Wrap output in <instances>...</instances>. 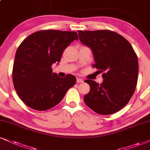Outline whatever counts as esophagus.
<instances>
[{"label": "esophagus", "instance_id": "1", "mask_svg": "<svg viewBox=\"0 0 150 150\" xmlns=\"http://www.w3.org/2000/svg\"><path fill=\"white\" fill-rule=\"evenodd\" d=\"M83 80L82 79H80V78L76 79V83H83Z\"/></svg>", "mask_w": 150, "mask_h": 150}]
</instances>
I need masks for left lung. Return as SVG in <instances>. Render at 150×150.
<instances>
[{"label": "left lung", "mask_w": 150, "mask_h": 150, "mask_svg": "<svg viewBox=\"0 0 150 150\" xmlns=\"http://www.w3.org/2000/svg\"><path fill=\"white\" fill-rule=\"evenodd\" d=\"M79 40L92 49L94 67L102 74L100 85L86 80L89 93L86 104L95 112L110 115L124 108L134 95L138 81V57L124 37L108 30H79Z\"/></svg>", "instance_id": "left-lung-1"}]
</instances>
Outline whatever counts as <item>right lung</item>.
Instances as JSON below:
<instances>
[{"label": "right lung", "mask_w": 150, "mask_h": 150, "mask_svg": "<svg viewBox=\"0 0 150 150\" xmlns=\"http://www.w3.org/2000/svg\"><path fill=\"white\" fill-rule=\"evenodd\" d=\"M75 40H79L76 32L45 30L33 33L21 42L14 58L12 81L25 105L37 110H48L74 86V76L60 78L53 73L51 66L60 62L63 51Z\"/></svg>", "instance_id": "1"}]
</instances>
